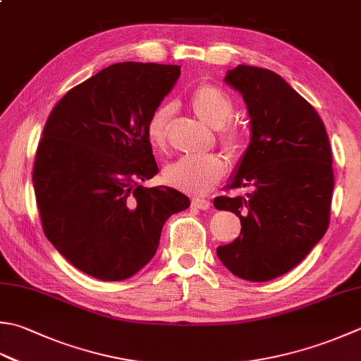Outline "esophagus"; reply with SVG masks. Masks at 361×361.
Segmentation results:
<instances>
[{
    "label": "esophagus",
    "mask_w": 361,
    "mask_h": 361,
    "mask_svg": "<svg viewBox=\"0 0 361 361\" xmlns=\"http://www.w3.org/2000/svg\"><path fill=\"white\" fill-rule=\"evenodd\" d=\"M192 207L199 208V209H209L211 208V202L207 199H200V197H194L192 199Z\"/></svg>",
    "instance_id": "1"
}]
</instances>
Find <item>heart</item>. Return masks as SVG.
<instances>
[{
    "mask_svg": "<svg viewBox=\"0 0 361 361\" xmlns=\"http://www.w3.org/2000/svg\"><path fill=\"white\" fill-rule=\"evenodd\" d=\"M195 116L211 128H221V144L235 153L241 144V133L227 125L233 116V100L224 89L213 84H202L190 97ZM173 116V106L164 104L153 112L147 123V139L154 148L166 145L169 125ZM225 173V162L217 154L181 157L164 169V180L169 185L189 194H203L217 185Z\"/></svg>",
    "mask_w": 361,
    "mask_h": 361,
    "instance_id": "heart-1",
    "label": "heart"
}]
</instances>
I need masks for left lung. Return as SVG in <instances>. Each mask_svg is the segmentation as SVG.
<instances>
[{
	"mask_svg": "<svg viewBox=\"0 0 361 361\" xmlns=\"http://www.w3.org/2000/svg\"><path fill=\"white\" fill-rule=\"evenodd\" d=\"M224 81L243 95L250 117V144L227 188L250 192L214 199L243 225L216 252L236 277L267 281L298 266L326 235L335 185L329 136L313 106L271 70L238 66Z\"/></svg>",
	"mask_w": 361,
	"mask_h": 361,
	"instance_id": "8db88e82",
	"label": "left lung"
}]
</instances>
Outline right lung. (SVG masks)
Masks as SVG:
<instances>
[{"instance_id":"1","label":"right lung","mask_w":361,"mask_h":361,"mask_svg":"<svg viewBox=\"0 0 361 361\" xmlns=\"http://www.w3.org/2000/svg\"><path fill=\"white\" fill-rule=\"evenodd\" d=\"M181 70L120 62L68 90L49 114L32 185L45 236L81 272L133 277L157 253L169 217L189 208L173 188H144L158 173L147 123Z\"/></svg>"}]
</instances>
